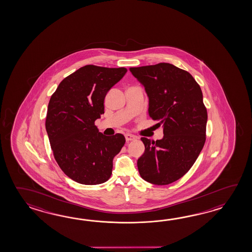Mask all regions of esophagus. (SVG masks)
I'll use <instances>...</instances> for the list:
<instances>
[{"label":"esophagus","instance_id":"1","mask_svg":"<svg viewBox=\"0 0 252 252\" xmlns=\"http://www.w3.org/2000/svg\"><path fill=\"white\" fill-rule=\"evenodd\" d=\"M125 139H126V141H131V140H134L135 139V137H134L133 135H131V134H126L125 135Z\"/></svg>","mask_w":252,"mask_h":252}]
</instances>
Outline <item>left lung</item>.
I'll use <instances>...</instances> for the list:
<instances>
[{
  "label": "left lung",
  "instance_id": "1",
  "mask_svg": "<svg viewBox=\"0 0 252 252\" xmlns=\"http://www.w3.org/2000/svg\"><path fill=\"white\" fill-rule=\"evenodd\" d=\"M150 99V117L163 126L162 139L141 138L145 152L138 169L145 181L166 186L185 176L206 139L207 110L201 87L191 74L174 64L130 67Z\"/></svg>",
  "mask_w": 252,
  "mask_h": 252
}]
</instances>
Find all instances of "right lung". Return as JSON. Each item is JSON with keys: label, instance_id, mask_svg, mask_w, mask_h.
Wrapping results in <instances>:
<instances>
[{"label": "right lung", "instance_id": "obj_1", "mask_svg": "<svg viewBox=\"0 0 252 252\" xmlns=\"http://www.w3.org/2000/svg\"><path fill=\"white\" fill-rule=\"evenodd\" d=\"M126 72L125 67L87 64L61 81L50 97L46 129L54 158L75 182L92 186L111 177L113 158L125 138L121 133L104 136L94 122L104 113L108 91Z\"/></svg>", "mask_w": 252, "mask_h": 252}]
</instances>
